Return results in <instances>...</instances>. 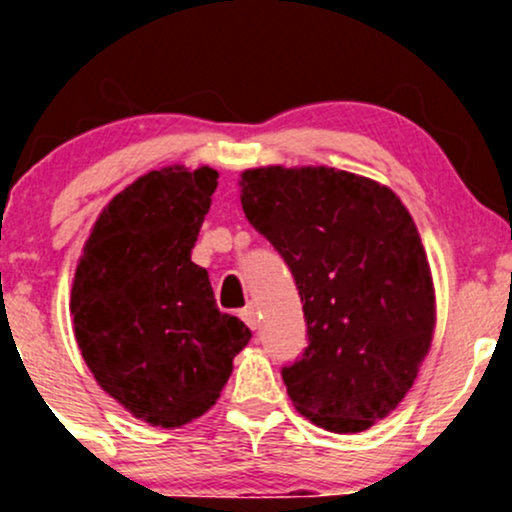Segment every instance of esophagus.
<instances>
[{
    "instance_id": "1",
    "label": "esophagus",
    "mask_w": 512,
    "mask_h": 512,
    "mask_svg": "<svg viewBox=\"0 0 512 512\" xmlns=\"http://www.w3.org/2000/svg\"><path fill=\"white\" fill-rule=\"evenodd\" d=\"M240 317H243V322L250 330H257V327H260V317H257L255 305H245V308L240 310Z\"/></svg>"
}]
</instances>
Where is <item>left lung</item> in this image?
I'll use <instances>...</instances> for the list:
<instances>
[{
	"instance_id": "obj_1",
	"label": "left lung",
	"mask_w": 512,
	"mask_h": 512,
	"mask_svg": "<svg viewBox=\"0 0 512 512\" xmlns=\"http://www.w3.org/2000/svg\"><path fill=\"white\" fill-rule=\"evenodd\" d=\"M240 185L245 219L284 257L303 303L308 346L281 368L291 402L327 431H366L414 385L436 325L409 211L334 168H255Z\"/></svg>"
}]
</instances>
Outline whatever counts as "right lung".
<instances>
[{"label": "right lung", "instance_id": "right-lung-1", "mask_svg": "<svg viewBox=\"0 0 512 512\" xmlns=\"http://www.w3.org/2000/svg\"><path fill=\"white\" fill-rule=\"evenodd\" d=\"M214 168L151 170L103 209L72 289L74 334L98 385L146 424L175 428L221 395L252 332L221 313L190 260Z\"/></svg>", "mask_w": 512, "mask_h": 512}]
</instances>
